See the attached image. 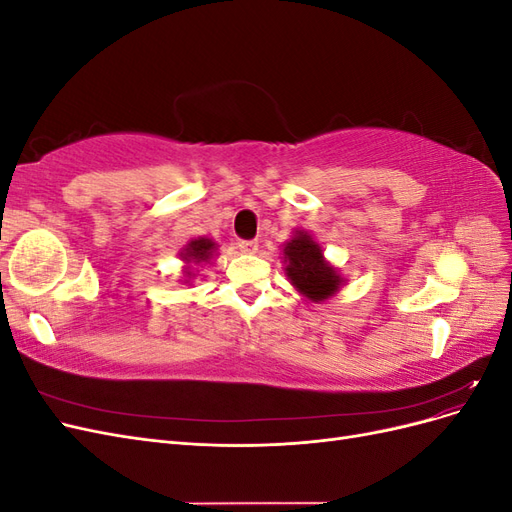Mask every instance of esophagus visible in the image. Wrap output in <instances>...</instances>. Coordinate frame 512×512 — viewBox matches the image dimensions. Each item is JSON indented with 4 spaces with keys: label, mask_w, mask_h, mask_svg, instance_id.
<instances>
[{
    "label": "esophagus",
    "mask_w": 512,
    "mask_h": 512,
    "mask_svg": "<svg viewBox=\"0 0 512 512\" xmlns=\"http://www.w3.org/2000/svg\"><path fill=\"white\" fill-rule=\"evenodd\" d=\"M239 250L243 254H254L258 250V241L256 239H241L239 241Z\"/></svg>",
    "instance_id": "34e87169"
}]
</instances>
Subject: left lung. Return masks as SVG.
<instances>
[{
  "label": "left lung",
  "instance_id": "1",
  "mask_svg": "<svg viewBox=\"0 0 512 512\" xmlns=\"http://www.w3.org/2000/svg\"><path fill=\"white\" fill-rule=\"evenodd\" d=\"M288 277L307 299L324 301L339 288V275L322 258V250L307 232H299L284 250Z\"/></svg>",
  "mask_w": 512,
  "mask_h": 512
}]
</instances>
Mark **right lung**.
<instances>
[{"label":"right lung","mask_w":512,"mask_h":512,"mask_svg":"<svg viewBox=\"0 0 512 512\" xmlns=\"http://www.w3.org/2000/svg\"><path fill=\"white\" fill-rule=\"evenodd\" d=\"M213 247H215V243L209 241V239H194V241H190L188 250H185L183 260H188V262H203V260H209V256H211V252H213ZM185 273L192 275V271H185Z\"/></svg>","instance_id":"obj_1"}]
</instances>
